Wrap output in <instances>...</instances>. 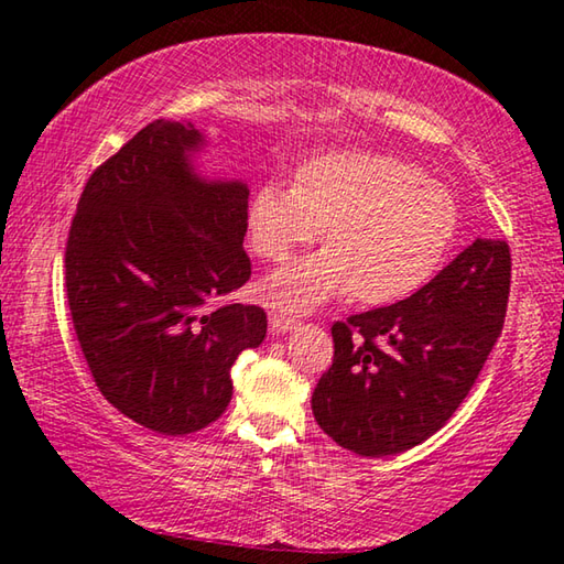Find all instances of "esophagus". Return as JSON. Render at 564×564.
I'll return each mask as SVG.
<instances>
[{
    "instance_id": "34e87169",
    "label": "esophagus",
    "mask_w": 564,
    "mask_h": 564,
    "mask_svg": "<svg viewBox=\"0 0 564 564\" xmlns=\"http://www.w3.org/2000/svg\"><path fill=\"white\" fill-rule=\"evenodd\" d=\"M271 330L275 336H283V333H291L293 328H299V321L283 316V313H271Z\"/></svg>"
}]
</instances>
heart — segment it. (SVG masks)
Masks as SVG:
<instances>
[{
	"instance_id": "obj_1",
	"label": "heart",
	"mask_w": 564,
	"mask_h": 564,
	"mask_svg": "<svg viewBox=\"0 0 564 564\" xmlns=\"http://www.w3.org/2000/svg\"><path fill=\"white\" fill-rule=\"evenodd\" d=\"M451 191L410 161L378 151H333L299 178H269L248 204V238L265 261L328 246L269 273L263 299L305 313L352 291L366 305L408 299L441 269L457 234Z\"/></svg>"
}]
</instances>
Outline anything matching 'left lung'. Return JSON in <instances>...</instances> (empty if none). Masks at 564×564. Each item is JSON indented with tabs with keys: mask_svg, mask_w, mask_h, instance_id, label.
<instances>
[{
	"mask_svg": "<svg viewBox=\"0 0 564 564\" xmlns=\"http://www.w3.org/2000/svg\"><path fill=\"white\" fill-rule=\"evenodd\" d=\"M508 295V243L477 238L410 299L333 323V366L311 398L323 433L366 457L427 441L480 376Z\"/></svg>",
	"mask_w": 564,
	"mask_h": 564,
	"instance_id": "obj_1",
	"label": "left lung"
}]
</instances>
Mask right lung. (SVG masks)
I'll list each match as a JSON object with an SVG mask.
<instances>
[{"mask_svg":"<svg viewBox=\"0 0 564 564\" xmlns=\"http://www.w3.org/2000/svg\"><path fill=\"white\" fill-rule=\"evenodd\" d=\"M191 121L156 119L94 171L66 241V299L101 395L161 435L196 433L231 403L238 352L265 313L224 303L251 279L248 184L206 178Z\"/></svg>","mask_w":564,"mask_h":564,"instance_id":"1","label":"right lung"}]
</instances>
